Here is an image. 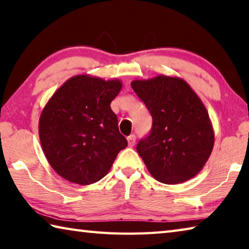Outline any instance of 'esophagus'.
Instances as JSON below:
<instances>
[{"label":"esophagus","instance_id":"1","mask_svg":"<svg viewBox=\"0 0 249 249\" xmlns=\"http://www.w3.org/2000/svg\"><path fill=\"white\" fill-rule=\"evenodd\" d=\"M127 141H128V145L129 147H134V144L136 142V136L135 135H130L127 137Z\"/></svg>","mask_w":249,"mask_h":249}]
</instances>
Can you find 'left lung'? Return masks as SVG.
<instances>
[{"instance_id":"8db88e82","label":"left lung","mask_w":249,"mask_h":249,"mask_svg":"<svg viewBox=\"0 0 249 249\" xmlns=\"http://www.w3.org/2000/svg\"><path fill=\"white\" fill-rule=\"evenodd\" d=\"M152 116V128L137 152L160 182L177 184L201 172L213 148L208 112L186 81L158 75L131 82Z\"/></svg>"}]
</instances>
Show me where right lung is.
<instances>
[{
    "instance_id": "1",
    "label": "right lung",
    "mask_w": 249,
    "mask_h": 249,
    "mask_svg": "<svg viewBox=\"0 0 249 249\" xmlns=\"http://www.w3.org/2000/svg\"><path fill=\"white\" fill-rule=\"evenodd\" d=\"M121 89L120 80L75 75L44 107L38 121L43 152L68 181L82 186L99 181L127 147L110 107Z\"/></svg>"
}]
</instances>
